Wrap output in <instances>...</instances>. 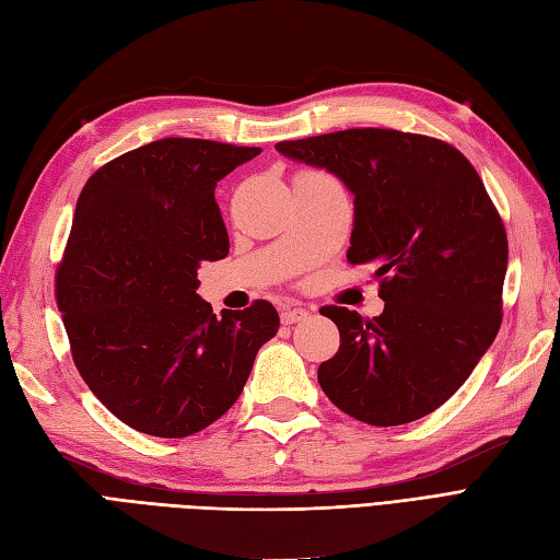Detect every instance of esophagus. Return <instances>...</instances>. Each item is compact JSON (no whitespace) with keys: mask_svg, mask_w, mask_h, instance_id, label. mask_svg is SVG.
I'll return each instance as SVG.
<instances>
[{"mask_svg":"<svg viewBox=\"0 0 560 560\" xmlns=\"http://www.w3.org/2000/svg\"><path fill=\"white\" fill-rule=\"evenodd\" d=\"M311 313L306 308H284L280 313V320L282 325H294V323H304Z\"/></svg>","mask_w":560,"mask_h":560,"instance_id":"esophagus-1","label":"esophagus"}]
</instances>
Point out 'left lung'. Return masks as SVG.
<instances>
[{"mask_svg":"<svg viewBox=\"0 0 560 560\" xmlns=\"http://www.w3.org/2000/svg\"><path fill=\"white\" fill-rule=\"evenodd\" d=\"M330 171L353 195L349 264L375 268L385 311L325 306L339 351L318 368L337 408L389 428L440 408L466 383L501 327L509 240L480 175L425 135L351 128L278 142Z\"/></svg>","mask_w":560,"mask_h":560,"instance_id":"8db88e82","label":"left lung"}]
</instances>
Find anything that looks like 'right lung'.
I'll use <instances>...</instances> for the list:
<instances>
[{"label": "right lung", "instance_id": "right-lung-1", "mask_svg": "<svg viewBox=\"0 0 560 560\" xmlns=\"http://www.w3.org/2000/svg\"><path fill=\"white\" fill-rule=\"evenodd\" d=\"M258 147L166 138L108 161L78 197L57 304L75 368L132 430L177 440L237 401L276 337L268 302L215 316L197 268L230 252L215 185Z\"/></svg>", "mask_w": 560, "mask_h": 560}]
</instances>
